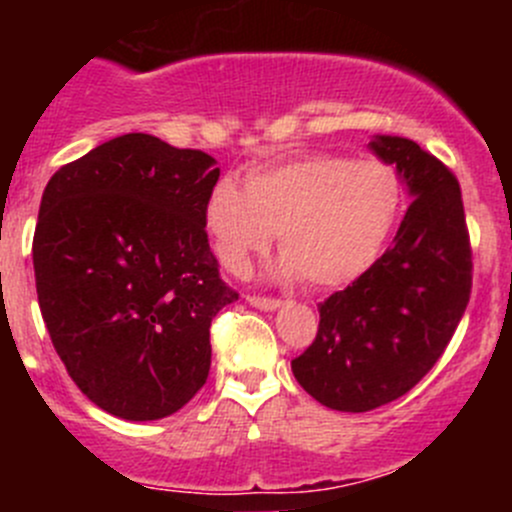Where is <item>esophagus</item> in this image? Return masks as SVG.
Returning <instances> with one entry per match:
<instances>
[{"instance_id": "obj_1", "label": "esophagus", "mask_w": 512, "mask_h": 512, "mask_svg": "<svg viewBox=\"0 0 512 512\" xmlns=\"http://www.w3.org/2000/svg\"><path fill=\"white\" fill-rule=\"evenodd\" d=\"M247 302H250L252 307H257V309H265V312H272V309H277L282 304L280 299L260 297V294H247Z\"/></svg>"}]
</instances>
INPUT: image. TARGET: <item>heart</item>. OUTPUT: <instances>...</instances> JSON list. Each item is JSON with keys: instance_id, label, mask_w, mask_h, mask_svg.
<instances>
[{"instance_id": "obj_1", "label": "heart", "mask_w": 512, "mask_h": 512, "mask_svg": "<svg viewBox=\"0 0 512 512\" xmlns=\"http://www.w3.org/2000/svg\"><path fill=\"white\" fill-rule=\"evenodd\" d=\"M404 208L399 173L384 160L307 153L245 175V190L223 178L203 205L215 257L242 275L277 232L280 275L317 289L344 287L384 255Z\"/></svg>"}]
</instances>
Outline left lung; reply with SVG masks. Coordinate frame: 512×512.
I'll return each instance as SVG.
<instances>
[{
  "instance_id": "1",
  "label": "left lung",
  "mask_w": 512,
  "mask_h": 512,
  "mask_svg": "<svg viewBox=\"0 0 512 512\" xmlns=\"http://www.w3.org/2000/svg\"><path fill=\"white\" fill-rule=\"evenodd\" d=\"M369 146L396 165L414 200L376 265L319 304L317 337L292 359L312 399L352 414L396 401L431 371L473 285L456 175L409 138L376 136Z\"/></svg>"
}]
</instances>
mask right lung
<instances>
[{
    "label": "right lung",
    "instance_id": "add662e5",
    "mask_svg": "<svg viewBox=\"0 0 512 512\" xmlns=\"http://www.w3.org/2000/svg\"><path fill=\"white\" fill-rule=\"evenodd\" d=\"M218 178L208 153L126 133L46 183L32 245L41 317L108 414L165 418L208 379L210 322L237 299L203 225Z\"/></svg>",
    "mask_w": 512,
    "mask_h": 512
}]
</instances>
